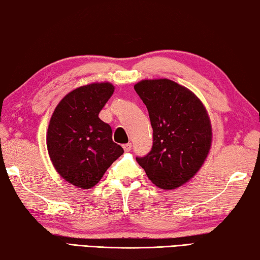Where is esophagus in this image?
<instances>
[{"instance_id":"34e87169","label":"esophagus","mask_w":260,"mask_h":260,"mask_svg":"<svg viewBox=\"0 0 260 260\" xmlns=\"http://www.w3.org/2000/svg\"><path fill=\"white\" fill-rule=\"evenodd\" d=\"M131 147H133V145H131V143H127V144H124L123 145V149H124L125 152H129Z\"/></svg>"}]
</instances>
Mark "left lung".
Returning <instances> with one entry per match:
<instances>
[{
    "mask_svg": "<svg viewBox=\"0 0 260 260\" xmlns=\"http://www.w3.org/2000/svg\"><path fill=\"white\" fill-rule=\"evenodd\" d=\"M135 90L153 127L151 152L137 162L157 187H179L197 174L210 149L206 108L192 91L168 79L140 81Z\"/></svg>",
    "mask_w": 260,
    "mask_h": 260,
    "instance_id": "8db88e82",
    "label": "left lung"
}]
</instances>
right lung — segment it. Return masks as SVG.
<instances>
[{
	"instance_id": "add662e5",
	"label": "right lung",
	"mask_w": 260,
	"mask_h": 260,
	"mask_svg": "<svg viewBox=\"0 0 260 260\" xmlns=\"http://www.w3.org/2000/svg\"><path fill=\"white\" fill-rule=\"evenodd\" d=\"M114 86L92 83L66 94L49 123L47 146L59 175L68 183L88 189L123 154L113 142L112 127L98 117Z\"/></svg>"
}]
</instances>
